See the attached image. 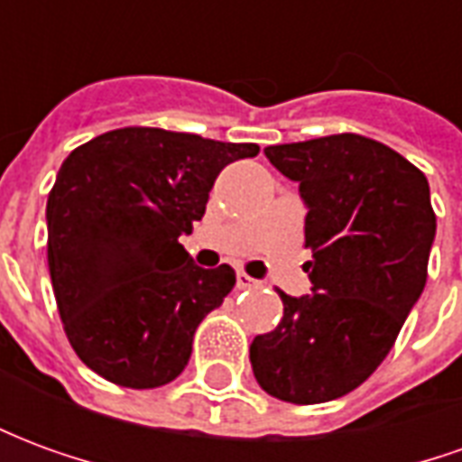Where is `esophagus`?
<instances>
[{
    "mask_svg": "<svg viewBox=\"0 0 462 462\" xmlns=\"http://www.w3.org/2000/svg\"><path fill=\"white\" fill-rule=\"evenodd\" d=\"M237 287H240V290H252V287H257V282L252 280L250 274H245V272H237Z\"/></svg>",
    "mask_w": 462,
    "mask_h": 462,
    "instance_id": "obj_1",
    "label": "esophagus"
}]
</instances>
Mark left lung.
<instances>
[{
    "instance_id": "8db88e82",
    "label": "left lung",
    "mask_w": 462,
    "mask_h": 462,
    "mask_svg": "<svg viewBox=\"0 0 462 462\" xmlns=\"http://www.w3.org/2000/svg\"><path fill=\"white\" fill-rule=\"evenodd\" d=\"M300 182L311 294L280 291L284 317L254 337L250 361L270 396L324 403L361 386L393 346L420 297L436 237L423 172L356 133L267 145Z\"/></svg>"
}]
</instances>
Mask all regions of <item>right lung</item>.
Here are the masks:
<instances>
[{
	"instance_id": "right-lung-1",
	"label": "right lung",
	"mask_w": 462,
	"mask_h": 462,
	"mask_svg": "<svg viewBox=\"0 0 462 462\" xmlns=\"http://www.w3.org/2000/svg\"><path fill=\"white\" fill-rule=\"evenodd\" d=\"M257 143L118 128L66 158L46 202L49 274L69 344L98 376L158 388L188 366L195 329L235 287L180 245L215 178Z\"/></svg>"
}]
</instances>
